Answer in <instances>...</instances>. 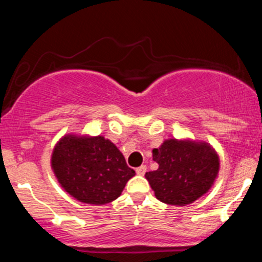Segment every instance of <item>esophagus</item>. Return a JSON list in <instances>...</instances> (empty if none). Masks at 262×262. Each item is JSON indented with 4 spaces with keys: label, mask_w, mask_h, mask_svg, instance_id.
Returning a JSON list of instances; mask_svg holds the SVG:
<instances>
[{
    "label": "esophagus",
    "mask_w": 262,
    "mask_h": 262,
    "mask_svg": "<svg viewBox=\"0 0 262 262\" xmlns=\"http://www.w3.org/2000/svg\"><path fill=\"white\" fill-rule=\"evenodd\" d=\"M135 172L138 173V175H140V176H143L144 173L146 172V166L145 165H141V166H139V167H137V170H135Z\"/></svg>",
    "instance_id": "obj_1"
}]
</instances>
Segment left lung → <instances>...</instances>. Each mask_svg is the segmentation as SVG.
Here are the masks:
<instances>
[{
    "instance_id": "1",
    "label": "left lung",
    "mask_w": 262,
    "mask_h": 262,
    "mask_svg": "<svg viewBox=\"0 0 262 262\" xmlns=\"http://www.w3.org/2000/svg\"><path fill=\"white\" fill-rule=\"evenodd\" d=\"M159 169L145 173L159 201L186 206L209 191L219 171V158L204 141L165 140L152 150Z\"/></svg>"
}]
</instances>
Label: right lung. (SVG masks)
<instances>
[{
    "label": "right lung",
    "mask_w": 262,
    "mask_h": 262,
    "mask_svg": "<svg viewBox=\"0 0 262 262\" xmlns=\"http://www.w3.org/2000/svg\"><path fill=\"white\" fill-rule=\"evenodd\" d=\"M52 169L69 194L96 206L117 200L135 175L118 148L101 135L62 137L53 150Z\"/></svg>",
    "instance_id": "1"
}]
</instances>
